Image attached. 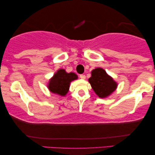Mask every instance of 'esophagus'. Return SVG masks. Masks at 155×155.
<instances>
[{
  "mask_svg": "<svg viewBox=\"0 0 155 155\" xmlns=\"http://www.w3.org/2000/svg\"><path fill=\"white\" fill-rule=\"evenodd\" d=\"M80 78H81V79H82V80H84V79H85L86 76L84 75H80Z\"/></svg>",
  "mask_w": 155,
  "mask_h": 155,
  "instance_id": "esophagus-1",
  "label": "esophagus"
}]
</instances>
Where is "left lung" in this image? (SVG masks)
<instances>
[{
  "mask_svg": "<svg viewBox=\"0 0 155 155\" xmlns=\"http://www.w3.org/2000/svg\"><path fill=\"white\" fill-rule=\"evenodd\" d=\"M91 75L88 81L93 90L100 98L109 97L117 87L118 84L103 68H97L94 69L91 72Z\"/></svg>",
  "mask_w": 155,
  "mask_h": 155,
  "instance_id": "8db88e82",
  "label": "left lung"
}]
</instances>
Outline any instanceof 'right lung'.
Wrapping results in <instances>:
<instances>
[{
	"instance_id": "obj_1",
	"label": "right lung",
	"mask_w": 155,
	"mask_h": 155,
	"mask_svg": "<svg viewBox=\"0 0 155 155\" xmlns=\"http://www.w3.org/2000/svg\"><path fill=\"white\" fill-rule=\"evenodd\" d=\"M77 79L75 73H68L64 69H59L50 79L48 88L51 92L63 97L68 92L71 82Z\"/></svg>"
}]
</instances>
